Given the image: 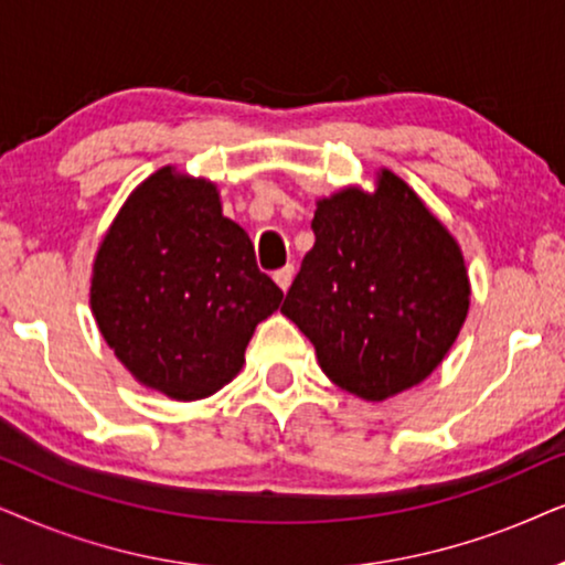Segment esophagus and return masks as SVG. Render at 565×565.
Wrapping results in <instances>:
<instances>
[{"label": "esophagus", "instance_id": "34e87169", "mask_svg": "<svg viewBox=\"0 0 565 565\" xmlns=\"http://www.w3.org/2000/svg\"><path fill=\"white\" fill-rule=\"evenodd\" d=\"M291 278H295V266H284V268H278L276 274H274V281L278 284V289H284V291L289 289Z\"/></svg>", "mask_w": 565, "mask_h": 565}]
</instances>
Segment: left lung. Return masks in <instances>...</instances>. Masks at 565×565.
Segmentation results:
<instances>
[{
    "label": "left lung",
    "mask_w": 565,
    "mask_h": 565,
    "mask_svg": "<svg viewBox=\"0 0 565 565\" xmlns=\"http://www.w3.org/2000/svg\"><path fill=\"white\" fill-rule=\"evenodd\" d=\"M315 247L281 312L310 338L322 372L364 401L424 382L470 307L460 245L390 170L377 191L318 201Z\"/></svg>",
    "instance_id": "1"
}]
</instances>
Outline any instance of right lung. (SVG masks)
Instances as JSON below:
<instances>
[{"mask_svg":"<svg viewBox=\"0 0 565 565\" xmlns=\"http://www.w3.org/2000/svg\"><path fill=\"white\" fill-rule=\"evenodd\" d=\"M284 291L214 183L157 170L129 195L97 250V328L141 385L201 401L243 370L247 341Z\"/></svg>","mask_w":565,"mask_h":565,"instance_id":"1","label":"right lung"}]
</instances>
